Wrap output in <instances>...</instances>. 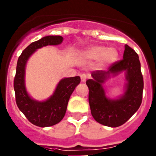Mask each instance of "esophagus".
Here are the masks:
<instances>
[{
	"instance_id": "esophagus-1",
	"label": "esophagus",
	"mask_w": 156,
	"mask_h": 156,
	"mask_svg": "<svg viewBox=\"0 0 156 156\" xmlns=\"http://www.w3.org/2000/svg\"><path fill=\"white\" fill-rule=\"evenodd\" d=\"M87 76L86 74L83 73V74H81V75H80V79H81V82H83V83L86 82V80H87Z\"/></svg>"
}]
</instances>
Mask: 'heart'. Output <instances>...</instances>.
Instances as JSON below:
<instances>
[{
  "instance_id": "b5f03b06",
  "label": "heart",
  "mask_w": 156,
  "mask_h": 156,
  "mask_svg": "<svg viewBox=\"0 0 156 156\" xmlns=\"http://www.w3.org/2000/svg\"><path fill=\"white\" fill-rule=\"evenodd\" d=\"M81 55L88 60L99 59L100 65L108 66L115 62L119 57V52L115 48H106L103 45H93L83 51Z\"/></svg>"
}]
</instances>
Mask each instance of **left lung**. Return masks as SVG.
<instances>
[{
	"label": "left lung",
	"mask_w": 156,
	"mask_h": 156,
	"mask_svg": "<svg viewBox=\"0 0 156 156\" xmlns=\"http://www.w3.org/2000/svg\"><path fill=\"white\" fill-rule=\"evenodd\" d=\"M122 71L127 81L125 93L116 99L108 98L103 84L111 76ZM91 76L86 83L89 88V104L94 119L110 127L125 123L137 111L142 101L144 82L138 55L126 44L123 59L112 65L108 71L92 72Z\"/></svg>",
	"instance_id": "1"
}]
</instances>
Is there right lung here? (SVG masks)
I'll return each mask as SVG.
<instances>
[{"label":"right lung","instance_id":"right-lung-1","mask_svg":"<svg viewBox=\"0 0 156 156\" xmlns=\"http://www.w3.org/2000/svg\"><path fill=\"white\" fill-rule=\"evenodd\" d=\"M63 41L62 36H46L33 42L23 51L18 59L16 73L14 80L16 104L31 123L40 127H47L58 123L66 114L67 105L72 93L80 83V77L63 78L55 90L44 101H37L30 96L26 87V66L29 58L40 48L48 45H58Z\"/></svg>","mask_w":156,"mask_h":156}]
</instances>
